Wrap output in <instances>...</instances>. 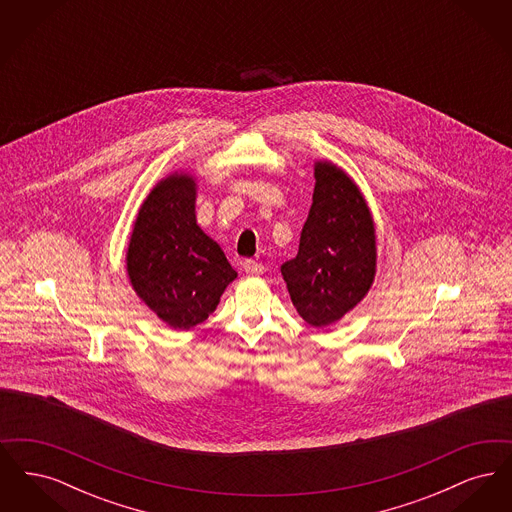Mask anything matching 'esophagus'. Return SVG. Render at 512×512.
<instances>
[{
    "label": "esophagus",
    "mask_w": 512,
    "mask_h": 512,
    "mask_svg": "<svg viewBox=\"0 0 512 512\" xmlns=\"http://www.w3.org/2000/svg\"><path fill=\"white\" fill-rule=\"evenodd\" d=\"M244 270L247 274H263L265 267H263V263H257L253 259H245Z\"/></svg>",
    "instance_id": "1"
}]
</instances>
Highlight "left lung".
<instances>
[{"mask_svg":"<svg viewBox=\"0 0 512 512\" xmlns=\"http://www.w3.org/2000/svg\"><path fill=\"white\" fill-rule=\"evenodd\" d=\"M293 307L324 328L355 309L376 276V228L365 195L332 161L315 163V192L295 259L282 265Z\"/></svg>","mask_w":512,"mask_h":512,"instance_id":"obj_1","label":"left lung"}]
</instances>
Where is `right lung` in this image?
Instances as JSON below:
<instances>
[{
	"instance_id": "add662e5",
	"label": "right lung",
	"mask_w": 512,
	"mask_h": 512,
	"mask_svg": "<svg viewBox=\"0 0 512 512\" xmlns=\"http://www.w3.org/2000/svg\"><path fill=\"white\" fill-rule=\"evenodd\" d=\"M195 197L190 172L161 178L138 209L126 249L132 290L174 330L207 320L238 276L220 245L199 228Z\"/></svg>"
}]
</instances>
